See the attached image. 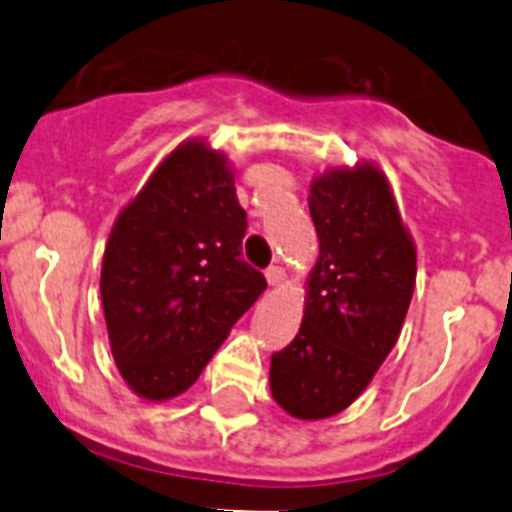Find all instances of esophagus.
Listing matches in <instances>:
<instances>
[{
    "label": "esophagus",
    "mask_w": 512,
    "mask_h": 512,
    "mask_svg": "<svg viewBox=\"0 0 512 512\" xmlns=\"http://www.w3.org/2000/svg\"><path fill=\"white\" fill-rule=\"evenodd\" d=\"M265 278H267V283H270V285H280L285 280V270H283V267H278V265H272V267H267V270H265Z\"/></svg>",
    "instance_id": "esophagus-1"
}]
</instances>
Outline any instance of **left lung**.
I'll use <instances>...</instances> for the list:
<instances>
[{
    "instance_id": "1",
    "label": "left lung",
    "mask_w": 512,
    "mask_h": 512,
    "mask_svg": "<svg viewBox=\"0 0 512 512\" xmlns=\"http://www.w3.org/2000/svg\"><path fill=\"white\" fill-rule=\"evenodd\" d=\"M321 255L298 336L272 353L270 391L298 419H326L369 386L399 338L417 252L376 166L333 169L308 197Z\"/></svg>"
}]
</instances>
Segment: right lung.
<instances>
[{
  "instance_id": "obj_1",
  "label": "right lung",
  "mask_w": 512,
  "mask_h": 512,
  "mask_svg": "<svg viewBox=\"0 0 512 512\" xmlns=\"http://www.w3.org/2000/svg\"><path fill=\"white\" fill-rule=\"evenodd\" d=\"M245 229L227 159L202 141L174 148L118 214L100 298L118 371L138 396L189 389L267 288L242 260Z\"/></svg>"
}]
</instances>
